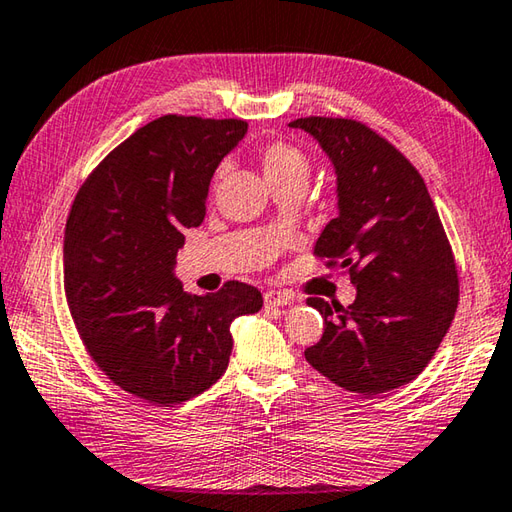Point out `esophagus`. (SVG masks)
I'll use <instances>...</instances> for the list:
<instances>
[{"instance_id":"obj_1","label":"esophagus","mask_w":512,"mask_h":512,"mask_svg":"<svg viewBox=\"0 0 512 512\" xmlns=\"http://www.w3.org/2000/svg\"><path fill=\"white\" fill-rule=\"evenodd\" d=\"M264 304L266 306H290L293 304V297H290L288 293H282V290H266Z\"/></svg>"}]
</instances>
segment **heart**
Masks as SVG:
<instances>
[{
	"label": "heart",
	"instance_id": "b5f03b06",
	"mask_svg": "<svg viewBox=\"0 0 512 512\" xmlns=\"http://www.w3.org/2000/svg\"><path fill=\"white\" fill-rule=\"evenodd\" d=\"M259 164L270 186L306 182L308 177V157L304 150L288 142H268L259 150Z\"/></svg>",
	"mask_w": 512,
	"mask_h": 512
}]
</instances>
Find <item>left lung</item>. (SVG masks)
Returning <instances> with one entry per match:
<instances>
[{
    "instance_id": "1",
    "label": "left lung",
    "mask_w": 512,
    "mask_h": 512,
    "mask_svg": "<svg viewBox=\"0 0 512 512\" xmlns=\"http://www.w3.org/2000/svg\"><path fill=\"white\" fill-rule=\"evenodd\" d=\"M335 170L337 217L315 255L342 259L355 302L310 297L324 335L306 362L350 393L382 395L422 373L455 317V257L422 175L375 130L342 117H302Z\"/></svg>"
}]
</instances>
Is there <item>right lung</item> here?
<instances>
[{
    "instance_id": "right-lung-1",
    "label": "right lung",
    "mask_w": 512,
    "mask_h": 512,
    "mask_svg": "<svg viewBox=\"0 0 512 512\" xmlns=\"http://www.w3.org/2000/svg\"><path fill=\"white\" fill-rule=\"evenodd\" d=\"M246 130L242 119L159 117L93 170L70 208L64 288L77 333L110 382L150 404L213 386L233 353L230 324L264 304L242 282L188 295L175 279L184 230L204 222L210 179Z\"/></svg>"
}]
</instances>
